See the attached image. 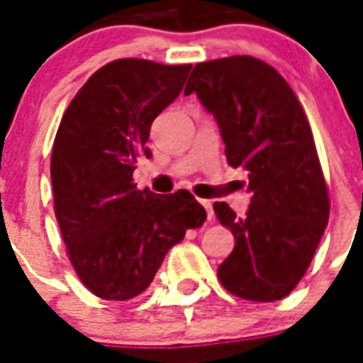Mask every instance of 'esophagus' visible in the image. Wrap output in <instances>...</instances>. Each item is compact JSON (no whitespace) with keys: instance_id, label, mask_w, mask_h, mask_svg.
<instances>
[{"instance_id":"34e87169","label":"esophagus","mask_w":363,"mask_h":363,"mask_svg":"<svg viewBox=\"0 0 363 363\" xmlns=\"http://www.w3.org/2000/svg\"><path fill=\"white\" fill-rule=\"evenodd\" d=\"M199 203L203 205V209L207 211V220H215V213H213V203H211L209 199H201Z\"/></svg>"}]
</instances>
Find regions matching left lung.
<instances>
[{
  "label": "left lung",
  "instance_id": "left-lung-1",
  "mask_svg": "<svg viewBox=\"0 0 363 363\" xmlns=\"http://www.w3.org/2000/svg\"><path fill=\"white\" fill-rule=\"evenodd\" d=\"M192 92L220 128L228 164L248 171L252 194L242 218L224 201L213 205L235 238L218 279L238 298L282 299L305 275L330 218L303 107L279 71L252 56L198 64L184 88Z\"/></svg>",
  "mask_w": 363,
  "mask_h": 363
}]
</instances>
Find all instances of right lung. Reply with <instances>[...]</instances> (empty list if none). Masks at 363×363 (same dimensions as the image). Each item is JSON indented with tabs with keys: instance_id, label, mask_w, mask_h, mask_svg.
<instances>
[{
	"instance_id": "right-lung-1",
	"label": "right lung",
	"mask_w": 363,
	"mask_h": 363,
	"mask_svg": "<svg viewBox=\"0 0 363 363\" xmlns=\"http://www.w3.org/2000/svg\"><path fill=\"white\" fill-rule=\"evenodd\" d=\"M192 65L139 58L98 69L62 116L50 158L54 213L82 284L124 301L152 282L165 254L207 213L188 190H137V160L154 118L181 94Z\"/></svg>"
}]
</instances>
